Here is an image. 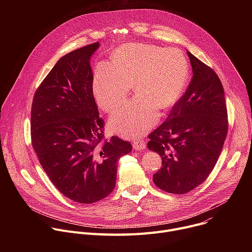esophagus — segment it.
<instances>
[{
    "instance_id": "34e87169",
    "label": "esophagus",
    "mask_w": 252,
    "mask_h": 252,
    "mask_svg": "<svg viewBox=\"0 0 252 252\" xmlns=\"http://www.w3.org/2000/svg\"><path fill=\"white\" fill-rule=\"evenodd\" d=\"M132 146H133V149L135 150H138V151H141V150H145L146 149V143L145 141H143V139H135L133 142H132Z\"/></svg>"
}]
</instances>
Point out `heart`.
I'll return each instance as SVG.
<instances>
[{"label": "heart", "mask_w": 252, "mask_h": 252, "mask_svg": "<svg viewBox=\"0 0 252 252\" xmlns=\"http://www.w3.org/2000/svg\"><path fill=\"white\" fill-rule=\"evenodd\" d=\"M188 79V61L179 50L125 44L110 63L95 66L93 90L101 109L112 112L126 101L132 85L137 94L111 116L109 125L117 133L135 138L157 124L158 109L166 110L178 99Z\"/></svg>", "instance_id": "1"}]
</instances>
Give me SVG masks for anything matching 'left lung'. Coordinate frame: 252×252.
<instances>
[{
    "mask_svg": "<svg viewBox=\"0 0 252 252\" xmlns=\"http://www.w3.org/2000/svg\"><path fill=\"white\" fill-rule=\"evenodd\" d=\"M188 55L191 82L148 142L149 150L162 159V167L154 174L155 185L175 194L192 190L207 178L222 151L228 126L220 78L190 52Z\"/></svg>",
    "mask_w": 252,
    "mask_h": 252,
    "instance_id": "left-lung-1",
    "label": "left lung"
}]
</instances>
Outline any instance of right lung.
I'll return each instance as SVG.
<instances>
[{"instance_id":"right-lung-1","label":"right lung","mask_w":252,"mask_h":252,"mask_svg":"<svg viewBox=\"0 0 252 252\" xmlns=\"http://www.w3.org/2000/svg\"><path fill=\"white\" fill-rule=\"evenodd\" d=\"M94 43L62 57L34 94L31 113L33 151L53 185L67 198L96 202L116 187L118 160L131 145L103 140V121L93 94Z\"/></svg>"}]
</instances>
